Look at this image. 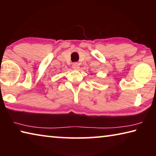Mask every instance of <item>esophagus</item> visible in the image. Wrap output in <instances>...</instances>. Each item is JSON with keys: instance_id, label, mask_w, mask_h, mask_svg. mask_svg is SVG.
Returning <instances> with one entry per match:
<instances>
[{"instance_id": "obj_1", "label": "esophagus", "mask_w": 156, "mask_h": 156, "mask_svg": "<svg viewBox=\"0 0 156 156\" xmlns=\"http://www.w3.org/2000/svg\"><path fill=\"white\" fill-rule=\"evenodd\" d=\"M72 67L74 69L77 70L79 69V67H80V65H79V64L78 62H74L73 64L72 65Z\"/></svg>"}]
</instances>
